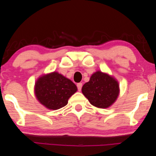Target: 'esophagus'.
<instances>
[{
  "label": "esophagus",
  "mask_w": 156,
  "mask_h": 156,
  "mask_svg": "<svg viewBox=\"0 0 156 156\" xmlns=\"http://www.w3.org/2000/svg\"><path fill=\"white\" fill-rule=\"evenodd\" d=\"M76 86H77V89H78V90L79 91H81L82 90V83H78L77 84V85H76Z\"/></svg>",
  "instance_id": "1"
}]
</instances>
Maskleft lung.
Wrapping results in <instances>:
<instances>
[{
	"instance_id": "1",
	"label": "left lung",
	"mask_w": 156,
	"mask_h": 156,
	"mask_svg": "<svg viewBox=\"0 0 156 156\" xmlns=\"http://www.w3.org/2000/svg\"><path fill=\"white\" fill-rule=\"evenodd\" d=\"M82 91L91 105L106 108L116 101L120 89L118 81L114 76L97 71L92 74L89 82L83 85Z\"/></svg>"
}]
</instances>
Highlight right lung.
<instances>
[{
    "label": "right lung",
    "instance_id": "add662e5",
    "mask_svg": "<svg viewBox=\"0 0 156 156\" xmlns=\"http://www.w3.org/2000/svg\"><path fill=\"white\" fill-rule=\"evenodd\" d=\"M76 91V85L57 72L42 74L34 87L37 101L50 110H57L67 105L68 99Z\"/></svg>",
    "mask_w": 156,
    "mask_h": 156
}]
</instances>
